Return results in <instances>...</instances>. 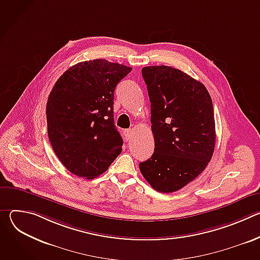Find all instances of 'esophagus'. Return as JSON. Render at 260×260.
<instances>
[{"label": "esophagus", "instance_id": "1", "mask_svg": "<svg viewBox=\"0 0 260 260\" xmlns=\"http://www.w3.org/2000/svg\"><path fill=\"white\" fill-rule=\"evenodd\" d=\"M133 136H134V133H133V131H132V129H126V131L124 132V138H125V140H126V141L132 140Z\"/></svg>", "mask_w": 260, "mask_h": 260}]
</instances>
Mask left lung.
I'll return each instance as SVG.
<instances>
[{"label": "left lung", "mask_w": 260, "mask_h": 260, "mask_svg": "<svg viewBox=\"0 0 260 260\" xmlns=\"http://www.w3.org/2000/svg\"><path fill=\"white\" fill-rule=\"evenodd\" d=\"M151 103L154 153L139 165L159 192H174L193 181L210 162L215 148L211 96L203 83L168 66L142 69Z\"/></svg>", "instance_id": "8db88e82"}]
</instances>
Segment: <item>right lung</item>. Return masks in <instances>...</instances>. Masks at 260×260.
I'll use <instances>...</instances> for the list:
<instances>
[{
    "mask_svg": "<svg viewBox=\"0 0 260 260\" xmlns=\"http://www.w3.org/2000/svg\"><path fill=\"white\" fill-rule=\"evenodd\" d=\"M131 71L93 59L71 67L55 82L46 105L48 138L72 174L95 178L120 154L123 141L114 124V90Z\"/></svg>",
    "mask_w": 260,
    "mask_h": 260,
    "instance_id": "obj_1",
    "label": "right lung"
}]
</instances>
